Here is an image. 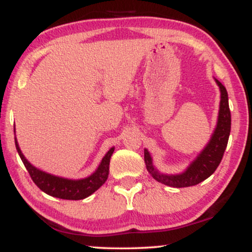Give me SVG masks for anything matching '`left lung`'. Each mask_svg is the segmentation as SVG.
<instances>
[{
  "label": "left lung",
  "mask_w": 252,
  "mask_h": 252,
  "mask_svg": "<svg viewBox=\"0 0 252 252\" xmlns=\"http://www.w3.org/2000/svg\"><path fill=\"white\" fill-rule=\"evenodd\" d=\"M216 84L220 87L221 92V101H220V110H219V119L216 128L213 132L211 141L206 145V148L200 152V155L193 160L186 171L179 174H164L160 173L157 168L154 166L152 158L150 156L148 150H144V161L146 165V170L149 173L154 177L158 183L171 187H189L194 185L200 184L201 181L206 180L214 173L216 168L221 163L222 157L227 148L229 135H230V126H231V115L230 109H229L228 102V93L227 89L219 80H216Z\"/></svg>",
  "instance_id": "8db88e82"
}]
</instances>
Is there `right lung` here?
<instances>
[{"label": "right lung", "mask_w": 252, "mask_h": 252, "mask_svg": "<svg viewBox=\"0 0 252 252\" xmlns=\"http://www.w3.org/2000/svg\"><path fill=\"white\" fill-rule=\"evenodd\" d=\"M15 144L18 155H20L22 161H23L24 166L27 167L29 174H30L33 183L36 184L44 193L63 200L85 199V197L89 196L91 194H93L95 190L100 189L108 179L110 157L111 155H113L114 149H115L111 148L109 151L107 152L106 156L102 158V160H101L100 165H98V167L96 168V171H95L93 174H91V176L87 178H84V179L72 180L66 179V178L53 176V174L46 173V172L34 167L33 165L29 163L27 158L24 157V155L22 154L16 137Z\"/></svg>", "instance_id": "add662e5"}]
</instances>
